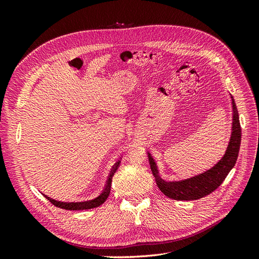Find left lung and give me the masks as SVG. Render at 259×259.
<instances>
[{
  "label": "left lung",
  "mask_w": 259,
  "mask_h": 259,
  "mask_svg": "<svg viewBox=\"0 0 259 259\" xmlns=\"http://www.w3.org/2000/svg\"><path fill=\"white\" fill-rule=\"evenodd\" d=\"M231 101L233 116L230 143L228 145V148H227L224 158L214 167L204 171L203 174L191 177L189 179L179 180V182H167V180L161 178L153 158L148 152L149 164H150V168L154 176L155 183L158 185L162 193L165 194L166 197L178 201L201 199L215 191L223 184L227 175L229 174V171L232 169L234 164L237 162L241 145V125L239 121V113L232 96Z\"/></svg>",
  "instance_id": "obj_1"
}]
</instances>
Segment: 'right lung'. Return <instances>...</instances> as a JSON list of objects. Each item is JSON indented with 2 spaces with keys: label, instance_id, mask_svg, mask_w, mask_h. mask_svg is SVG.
Masks as SVG:
<instances>
[{
  "label": "right lung",
  "instance_id": "right-lung-1",
  "mask_svg": "<svg viewBox=\"0 0 259 259\" xmlns=\"http://www.w3.org/2000/svg\"><path fill=\"white\" fill-rule=\"evenodd\" d=\"M120 160L117 161L112 169H111V173L110 175H109V178L107 180V184H106V187L105 189L103 191V193H101L99 197H97L96 199L94 200H91V201H86V202H75V203H66V202H59V201H56V200H53L51 198H49L48 195L43 194L44 197L48 199L52 204H54L55 206L57 207H60V208H64V209H69V210H82V209H90V208H94V207H97V206H100L103 203L107 200V198L109 197V194H110V190H111V183H112V177L114 175V173L116 171L117 167H119L120 165Z\"/></svg>",
  "mask_w": 259,
  "mask_h": 259
}]
</instances>
